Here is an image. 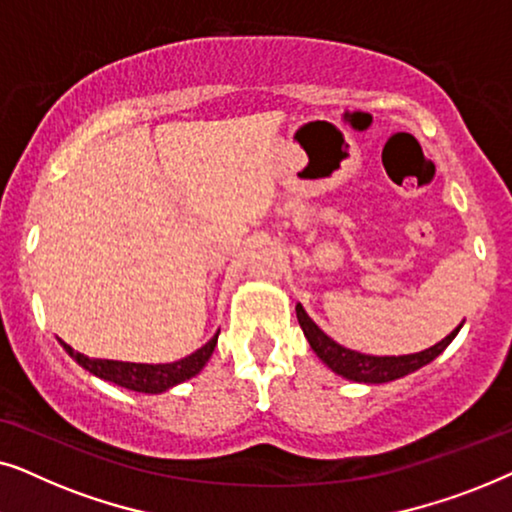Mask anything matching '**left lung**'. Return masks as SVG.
Masks as SVG:
<instances>
[{
	"label": "left lung",
	"mask_w": 512,
	"mask_h": 512,
	"mask_svg": "<svg viewBox=\"0 0 512 512\" xmlns=\"http://www.w3.org/2000/svg\"><path fill=\"white\" fill-rule=\"evenodd\" d=\"M296 317H298L300 328H303L307 342H310V347L314 349V354H317L319 359L333 370V373L347 377V380L352 382H366V384L391 382V380H398V377L415 373V370L436 359L438 354H443L445 347L457 338L461 326H464V321H461V324L454 328L447 338L436 342V345L429 349H424V352L403 354V356H370V354H361V352H354V349L342 347L333 338H328V335L314 324L310 314L303 310V305L300 303L296 305Z\"/></svg>",
	"instance_id": "obj_1"
}]
</instances>
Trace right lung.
<instances>
[{
    "instance_id": "1",
    "label": "right lung",
    "mask_w": 512,
    "mask_h": 512,
    "mask_svg": "<svg viewBox=\"0 0 512 512\" xmlns=\"http://www.w3.org/2000/svg\"><path fill=\"white\" fill-rule=\"evenodd\" d=\"M219 333L214 335L207 345H202L198 352L188 354L186 359L174 363H128V361H109V359H90V356L74 352L67 342L60 340L65 352L72 359L102 380L114 382L118 387L139 391V394H163V391L177 387V384L191 380L205 368V363L212 356Z\"/></svg>"
}]
</instances>
